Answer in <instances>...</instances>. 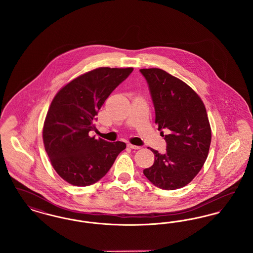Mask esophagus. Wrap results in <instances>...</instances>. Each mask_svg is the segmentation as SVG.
Here are the masks:
<instances>
[{"instance_id": "1", "label": "esophagus", "mask_w": 253, "mask_h": 253, "mask_svg": "<svg viewBox=\"0 0 253 253\" xmlns=\"http://www.w3.org/2000/svg\"><path fill=\"white\" fill-rule=\"evenodd\" d=\"M127 147L130 148V149H133V150H138V149H140L139 146H135V145L130 144V143L127 144Z\"/></svg>"}]
</instances>
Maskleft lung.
Wrapping results in <instances>:
<instances>
[{"label": "left lung", "instance_id": "8db88e82", "mask_svg": "<svg viewBox=\"0 0 253 253\" xmlns=\"http://www.w3.org/2000/svg\"><path fill=\"white\" fill-rule=\"evenodd\" d=\"M150 90L158 131L165 129L166 153L157 150L152 167L143 170L148 180L162 190H177L189 184L203 167L211 140L204 103L179 79L158 69H140Z\"/></svg>", "mask_w": 253, "mask_h": 253}]
</instances>
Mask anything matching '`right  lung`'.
<instances>
[{"mask_svg": "<svg viewBox=\"0 0 253 253\" xmlns=\"http://www.w3.org/2000/svg\"><path fill=\"white\" fill-rule=\"evenodd\" d=\"M100 67L62 87L51 102L42 137L51 164L62 179L78 187L100 180L125 148L121 141L91 137L95 121L110 94L132 72Z\"/></svg>", "mask_w": 253, "mask_h": 253, "instance_id": "right-lung-1", "label": "right lung"}]
</instances>
